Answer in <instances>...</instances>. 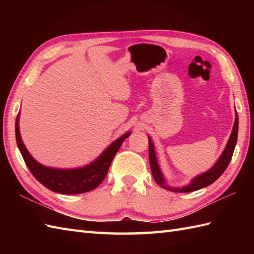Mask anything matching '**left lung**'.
<instances>
[{"label": "left lung", "instance_id": "left-lung-1", "mask_svg": "<svg viewBox=\"0 0 254 254\" xmlns=\"http://www.w3.org/2000/svg\"><path fill=\"white\" fill-rule=\"evenodd\" d=\"M238 113L236 111V120L235 124L233 127V132H231V135L229 137V141L226 145V147L224 149V152L222 156L218 158L212 168H210L208 171L204 172V174L199 175L197 177L194 178V179L191 181L190 185H188L186 187L182 188H170L166 185V180L161 174L159 166L157 164V160H156V155H155V149H154V144L152 142V139L148 136V157H149V165H150V169H152V174L155 181L157 182V185L160 186L161 188L166 189V190H169L171 192H193L199 190V189L207 187L209 185H212L213 182L216 181L218 178L224 174V171L227 168L231 157H233L234 150L237 144V137H238Z\"/></svg>", "mask_w": 254, "mask_h": 254}]
</instances>
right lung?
I'll list each match as a JSON object with an SVG mask.
<instances>
[{"label": "right lung", "mask_w": 254, "mask_h": 254, "mask_svg": "<svg viewBox=\"0 0 254 254\" xmlns=\"http://www.w3.org/2000/svg\"><path fill=\"white\" fill-rule=\"evenodd\" d=\"M18 117L15 122V134L16 142L19 148V152L23 156L25 163L28 169L36 179L42 186H45L49 190L61 193V194H79L94 190L104 181L108 170L111 165V161L115 157L119 148L121 147L124 139L130 136L131 132L123 134L117 141L113 142L108 148L102 153L98 158L93 163L75 169H58L50 168V167L42 166L38 163L32 156L28 153L25 145L21 141Z\"/></svg>", "instance_id": "right-lung-1"}]
</instances>
